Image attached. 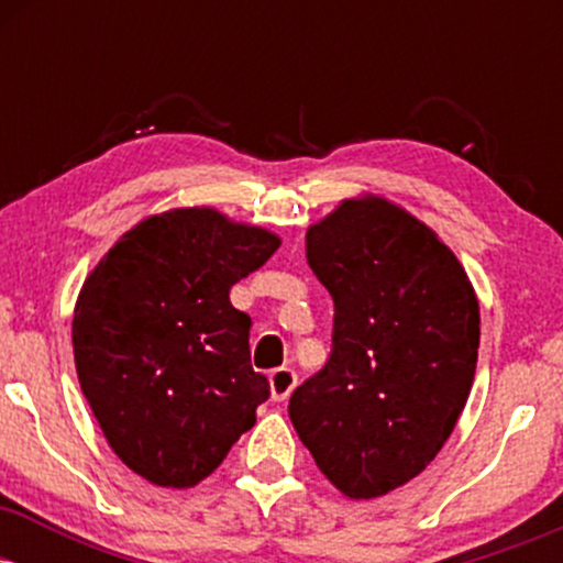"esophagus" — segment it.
I'll return each mask as SVG.
<instances>
[{
    "instance_id": "obj_1",
    "label": "esophagus",
    "mask_w": 563,
    "mask_h": 563,
    "mask_svg": "<svg viewBox=\"0 0 563 563\" xmlns=\"http://www.w3.org/2000/svg\"><path fill=\"white\" fill-rule=\"evenodd\" d=\"M296 389V373L290 367H277L269 373V391H273L275 402H286L290 391Z\"/></svg>"
}]
</instances>
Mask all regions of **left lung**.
<instances>
[{
    "instance_id": "8db88e82",
    "label": "left lung",
    "mask_w": 563,
    "mask_h": 563,
    "mask_svg": "<svg viewBox=\"0 0 563 563\" xmlns=\"http://www.w3.org/2000/svg\"><path fill=\"white\" fill-rule=\"evenodd\" d=\"M307 260L335 303L333 352L290 394L288 416L325 479L373 500L444 448L479 354V299L429 224L363 192L307 230Z\"/></svg>"
}]
</instances>
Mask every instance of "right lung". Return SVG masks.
Returning <instances> with one entry per match:
<instances>
[{"label":"right lung","instance_id":"obj_1","mask_svg":"<svg viewBox=\"0 0 563 563\" xmlns=\"http://www.w3.org/2000/svg\"><path fill=\"white\" fill-rule=\"evenodd\" d=\"M280 238L211 206L140 219L95 264L74 307V360L102 437L156 487H196L256 423L269 384L230 288Z\"/></svg>","mask_w":563,"mask_h":563}]
</instances>
